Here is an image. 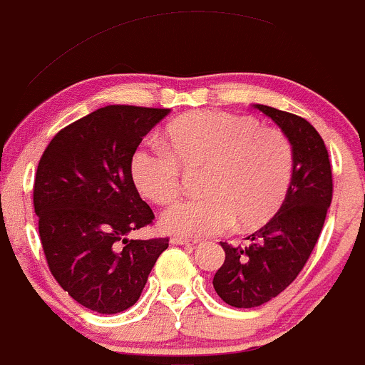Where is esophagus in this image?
<instances>
[{
  "label": "esophagus",
  "mask_w": 365,
  "mask_h": 365,
  "mask_svg": "<svg viewBox=\"0 0 365 365\" xmlns=\"http://www.w3.org/2000/svg\"><path fill=\"white\" fill-rule=\"evenodd\" d=\"M170 244H174V246H186V247H191L195 246V240H190V239H182V237H172L170 239Z\"/></svg>",
  "instance_id": "1"
}]
</instances>
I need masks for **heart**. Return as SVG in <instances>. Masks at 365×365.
Returning a JSON list of instances; mask_svg holds the SVG:
<instances>
[{"label": "heart", "instance_id": "heart-1", "mask_svg": "<svg viewBox=\"0 0 365 365\" xmlns=\"http://www.w3.org/2000/svg\"><path fill=\"white\" fill-rule=\"evenodd\" d=\"M170 145L149 138L131 156V178L156 204H168L181 190V163L207 167L205 197L172 204L160 216L167 234L202 239L239 227L255 228L283 205L294 178V145L277 128L247 115L198 110L172 123Z\"/></svg>", "mask_w": 365, "mask_h": 365}]
</instances>
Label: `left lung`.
<instances>
[{
	"instance_id": "obj_1",
	"label": "left lung",
	"mask_w": 365,
	"mask_h": 365,
	"mask_svg": "<svg viewBox=\"0 0 365 365\" xmlns=\"http://www.w3.org/2000/svg\"><path fill=\"white\" fill-rule=\"evenodd\" d=\"M287 133L294 145V178L279 210L251 234L246 247L221 242L225 264L214 290L234 307H257L279 295L306 265L332 202V168L323 138L299 115L253 105Z\"/></svg>"
}]
</instances>
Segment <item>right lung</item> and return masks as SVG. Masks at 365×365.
<instances>
[{
    "mask_svg": "<svg viewBox=\"0 0 365 365\" xmlns=\"http://www.w3.org/2000/svg\"><path fill=\"white\" fill-rule=\"evenodd\" d=\"M170 108L107 105L63 128L40 158L33 190L48 269L88 309L133 306L168 239H128L155 220L131 156Z\"/></svg>",
    "mask_w": 365,
    "mask_h": 365,
    "instance_id": "1",
    "label": "right lung"
}]
</instances>
